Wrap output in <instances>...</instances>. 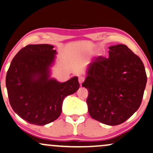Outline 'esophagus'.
Listing matches in <instances>:
<instances>
[{
	"instance_id": "34e87169",
	"label": "esophagus",
	"mask_w": 153,
	"mask_h": 153,
	"mask_svg": "<svg viewBox=\"0 0 153 153\" xmlns=\"http://www.w3.org/2000/svg\"><path fill=\"white\" fill-rule=\"evenodd\" d=\"M85 77H83V76H82V75H80V76H79L78 77V81H79V82H80V84L81 85L82 84V83L84 82L85 81Z\"/></svg>"
}]
</instances>
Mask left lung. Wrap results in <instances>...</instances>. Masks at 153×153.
<instances>
[{
	"label": "left lung",
	"instance_id": "obj_1",
	"mask_svg": "<svg viewBox=\"0 0 153 153\" xmlns=\"http://www.w3.org/2000/svg\"><path fill=\"white\" fill-rule=\"evenodd\" d=\"M108 48L109 58L100 56L89 65L82 86L89 91L91 117L114 126L125 122L140 107L147 75L141 59L127 45Z\"/></svg>",
	"mask_w": 153,
	"mask_h": 153
}]
</instances>
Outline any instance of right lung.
Returning <instances> with one entry per match:
<instances>
[{
	"mask_svg": "<svg viewBox=\"0 0 153 153\" xmlns=\"http://www.w3.org/2000/svg\"><path fill=\"white\" fill-rule=\"evenodd\" d=\"M53 48L47 44L24 47L13 58L6 75L12 108L32 125H45L57 119L65 97L80 87L78 77L62 83L50 78L56 54Z\"/></svg>",
	"mask_w": 153,
	"mask_h": 153,
	"instance_id": "1",
	"label": "right lung"
}]
</instances>
